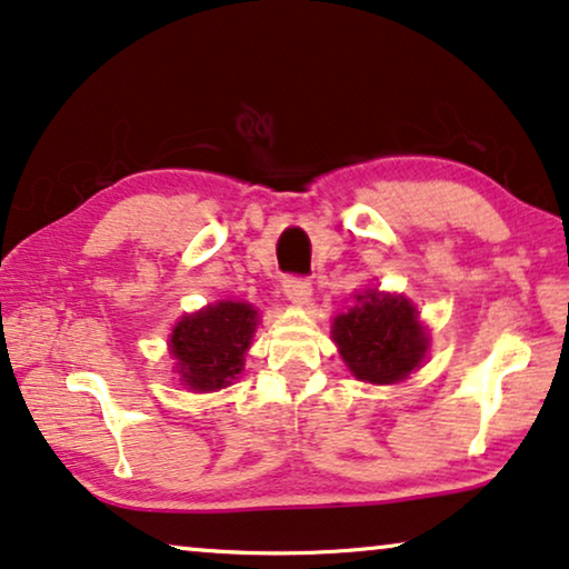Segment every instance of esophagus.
I'll use <instances>...</instances> for the list:
<instances>
[{
    "instance_id": "34e87169",
    "label": "esophagus",
    "mask_w": 569,
    "mask_h": 569,
    "mask_svg": "<svg viewBox=\"0 0 569 569\" xmlns=\"http://www.w3.org/2000/svg\"><path fill=\"white\" fill-rule=\"evenodd\" d=\"M283 291L293 305H307L309 297H312V283L307 278H286Z\"/></svg>"
}]
</instances>
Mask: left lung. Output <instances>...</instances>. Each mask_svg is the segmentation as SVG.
Masks as SVG:
<instances>
[{
    "mask_svg": "<svg viewBox=\"0 0 569 569\" xmlns=\"http://www.w3.org/2000/svg\"><path fill=\"white\" fill-rule=\"evenodd\" d=\"M333 341L359 380L397 383L426 357L428 338L405 297L370 291L333 322Z\"/></svg>",
    "mask_w": 569,
    "mask_h": 569,
    "instance_id": "obj_1",
    "label": "left lung"
}]
</instances>
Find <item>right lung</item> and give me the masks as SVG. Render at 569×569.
<instances>
[{
	"mask_svg": "<svg viewBox=\"0 0 569 569\" xmlns=\"http://www.w3.org/2000/svg\"><path fill=\"white\" fill-rule=\"evenodd\" d=\"M254 328L257 309L241 301H220L186 315L170 338L183 383L193 391H214L231 383L243 368Z\"/></svg>",
	"mask_w": 569,
	"mask_h": 569,
	"instance_id": "right-lung-1",
	"label": "right lung"
}]
</instances>
